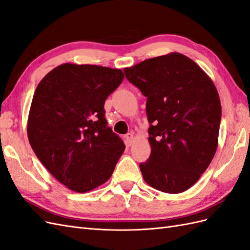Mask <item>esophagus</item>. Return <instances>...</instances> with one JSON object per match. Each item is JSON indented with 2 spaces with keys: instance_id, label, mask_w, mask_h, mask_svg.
<instances>
[{
  "instance_id": "34e87169",
  "label": "esophagus",
  "mask_w": 250,
  "mask_h": 250,
  "mask_svg": "<svg viewBox=\"0 0 250 250\" xmlns=\"http://www.w3.org/2000/svg\"><path fill=\"white\" fill-rule=\"evenodd\" d=\"M125 140H126L127 145H128V146H131L133 141H134V135H133V133H132V132L127 133V134L125 135Z\"/></svg>"
}]
</instances>
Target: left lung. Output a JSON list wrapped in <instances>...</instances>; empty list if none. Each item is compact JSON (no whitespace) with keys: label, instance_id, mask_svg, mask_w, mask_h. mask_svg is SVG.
<instances>
[{"label":"left lung","instance_id":"8db88e82","mask_svg":"<svg viewBox=\"0 0 250 250\" xmlns=\"http://www.w3.org/2000/svg\"><path fill=\"white\" fill-rule=\"evenodd\" d=\"M124 73L147 98L151 154L140 164L144 180L165 193L187 191L217 150L221 104L214 82L180 53L146 59Z\"/></svg>","mask_w":250,"mask_h":250}]
</instances>
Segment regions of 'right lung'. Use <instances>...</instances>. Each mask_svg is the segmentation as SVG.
<instances>
[{
	"label": "right lung",
	"mask_w": 250,
	"mask_h": 250,
	"mask_svg": "<svg viewBox=\"0 0 250 250\" xmlns=\"http://www.w3.org/2000/svg\"><path fill=\"white\" fill-rule=\"evenodd\" d=\"M123 79L118 69L63 63L35 89L27 126L30 145L52 175L74 192L106 183L125 149L107 126L104 109Z\"/></svg>",
	"instance_id": "add662e5"
}]
</instances>
